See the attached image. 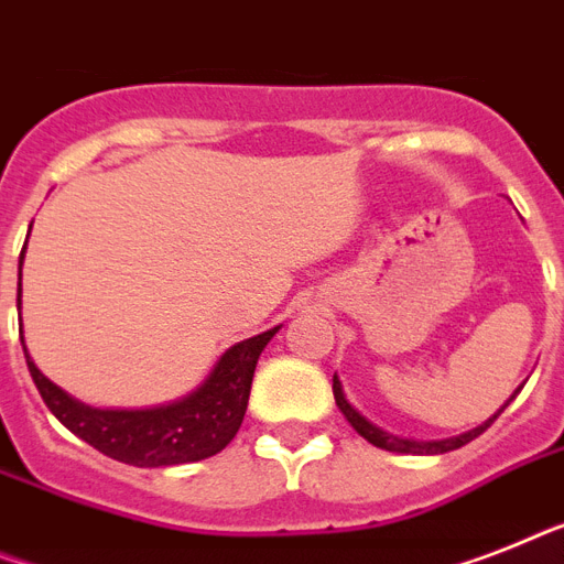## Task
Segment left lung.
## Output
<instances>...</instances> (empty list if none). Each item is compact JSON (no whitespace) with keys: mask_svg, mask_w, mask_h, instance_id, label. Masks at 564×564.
<instances>
[{"mask_svg":"<svg viewBox=\"0 0 564 564\" xmlns=\"http://www.w3.org/2000/svg\"><path fill=\"white\" fill-rule=\"evenodd\" d=\"M516 392H522V386H519V389H516ZM513 398H516V394H513ZM513 398H510V400H513ZM334 400H337L339 412H343V415H346V421L351 423V426H355V430L360 432L362 438L369 441V444L380 446V449H389V453H409V455H438V453H449V449H458V446L469 444V441L478 438V435H481V432L487 430V426H490V423L501 415V412H505L507 403H510V400H507L505 406H501L499 412H496V415L490 417V421L481 423V426H476V430L464 432V435H458V438L430 441V444H423V441L394 438V435H389V432H383V430H377L375 423L366 421V417H362L360 412H357V409L351 406V403H348V400H346V394H343V386H339L337 375H334Z\"/></svg>","mask_w":564,"mask_h":564,"instance_id":"1","label":"left lung"}]
</instances>
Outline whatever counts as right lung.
Listing matches in <instances>:
<instances>
[{
  "instance_id": "add662e5",
  "label": "right lung",
  "mask_w": 564,
  "mask_h": 564,
  "mask_svg": "<svg viewBox=\"0 0 564 564\" xmlns=\"http://www.w3.org/2000/svg\"><path fill=\"white\" fill-rule=\"evenodd\" d=\"M20 293L22 282L17 285V308H20ZM276 332L279 328L256 334L225 351V357L209 371L202 389L189 398L170 403V406L141 409V412H126V409L111 412V409L86 406L72 394H65L59 386L51 383L28 357V351L25 362L51 415L57 417L65 430H72L77 438H83L109 458L132 464V467H172V464L209 458L236 438L245 412H248L256 360Z\"/></svg>"
}]
</instances>
